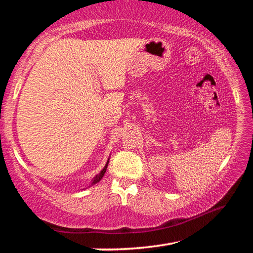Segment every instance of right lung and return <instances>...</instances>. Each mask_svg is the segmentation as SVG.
Segmentation results:
<instances>
[{"mask_svg":"<svg viewBox=\"0 0 253 253\" xmlns=\"http://www.w3.org/2000/svg\"><path fill=\"white\" fill-rule=\"evenodd\" d=\"M108 163H109V158H108V161H107V163H106V165H105V168L102 169L101 170H100V173L99 174H97L95 177L92 178V181H91V184H90V186L91 185H93V184H96V183H98L100 181V179L102 178V176H104L105 175V173H106V169H107V166H108Z\"/></svg>","mask_w":253,"mask_h":253,"instance_id":"obj_1","label":"right lung"}]
</instances>
